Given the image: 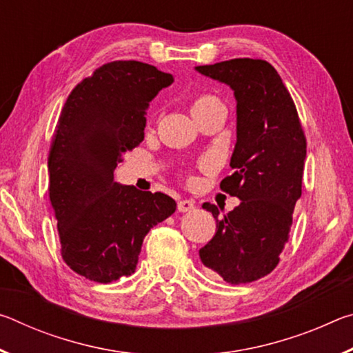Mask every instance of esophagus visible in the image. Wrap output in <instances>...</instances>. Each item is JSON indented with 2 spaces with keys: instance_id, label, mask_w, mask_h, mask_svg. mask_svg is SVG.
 Masks as SVG:
<instances>
[{
  "instance_id": "esophagus-1",
  "label": "esophagus",
  "mask_w": 353,
  "mask_h": 353,
  "mask_svg": "<svg viewBox=\"0 0 353 353\" xmlns=\"http://www.w3.org/2000/svg\"><path fill=\"white\" fill-rule=\"evenodd\" d=\"M194 207H196L194 205V201H190V199H183V201H179L177 202V210L182 212V213L194 210Z\"/></svg>"
}]
</instances>
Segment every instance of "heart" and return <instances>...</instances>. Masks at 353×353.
<instances>
[{"instance_id": "obj_1", "label": "heart", "mask_w": 353, "mask_h": 353, "mask_svg": "<svg viewBox=\"0 0 353 353\" xmlns=\"http://www.w3.org/2000/svg\"><path fill=\"white\" fill-rule=\"evenodd\" d=\"M216 103H221V101L216 97H213V94H199V97L193 101L191 110H193V113H194V112H198L201 109H205V107L213 105Z\"/></svg>"}]
</instances>
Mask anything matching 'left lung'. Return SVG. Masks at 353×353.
Listing matches in <instances>:
<instances>
[{
    "label": "left lung",
    "mask_w": 353,
    "mask_h": 353,
    "mask_svg": "<svg viewBox=\"0 0 353 353\" xmlns=\"http://www.w3.org/2000/svg\"><path fill=\"white\" fill-rule=\"evenodd\" d=\"M196 71L234 90V174L219 187L241 201L223 218L216 205L204 202L202 208L216 219V234L199 256L227 283H249L279 265L288 241L292 212L302 194L307 140L294 101L271 63L244 57L202 65Z\"/></svg>",
    "instance_id": "obj_1"
}]
</instances>
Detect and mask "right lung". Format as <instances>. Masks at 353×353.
Masks as SVG:
<instances>
[{"label": "right lung", "instance_id": "obj_1", "mask_svg": "<svg viewBox=\"0 0 353 353\" xmlns=\"http://www.w3.org/2000/svg\"><path fill=\"white\" fill-rule=\"evenodd\" d=\"M172 81L149 63L109 62L77 83L59 117L48 171L61 254L93 282L130 276L148 232L176 212L170 196L113 181L145 139L149 103Z\"/></svg>", "mask_w": 353, "mask_h": 353}]
</instances>
